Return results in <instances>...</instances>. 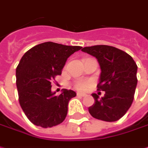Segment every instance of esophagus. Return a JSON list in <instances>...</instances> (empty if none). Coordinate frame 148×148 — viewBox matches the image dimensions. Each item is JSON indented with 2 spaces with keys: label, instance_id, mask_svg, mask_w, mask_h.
Masks as SVG:
<instances>
[{
  "label": "esophagus",
  "instance_id": "obj_1",
  "mask_svg": "<svg viewBox=\"0 0 148 148\" xmlns=\"http://www.w3.org/2000/svg\"><path fill=\"white\" fill-rule=\"evenodd\" d=\"M77 95L79 96V97H84L86 95H85V94H82V93H80V92H78V93H77Z\"/></svg>",
  "mask_w": 148,
  "mask_h": 148
}]
</instances>
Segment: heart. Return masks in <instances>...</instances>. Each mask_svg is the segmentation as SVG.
<instances>
[{
  "instance_id": "heart-1",
  "label": "heart",
  "mask_w": 148,
  "mask_h": 148,
  "mask_svg": "<svg viewBox=\"0 0 148 148\" xmlns=\"http://www.w3.org/2000/svg\"><path fill=\"white\" fill-rule=\"evenodd\" d=\"M90 85H91V82L88 80H78L74 82V87L78 91H86Z\"/></svg>"
}]
</instances>
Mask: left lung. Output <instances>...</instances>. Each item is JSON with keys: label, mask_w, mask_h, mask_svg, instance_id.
I'll list each match as a JSON object with an SVG mask.
<instances>
[{"label": "left lung", "mask_w": 148, "mask_h": 148, "mask_svg": "<svg viewBox=\"0 0 148 148\" xmlns=\"http://www.w3.org/2000/svg\"><path fill=\"white\" fill-rule=\"evenodd\" d=\"M82 52L95 57L101 73L98 91H105L103 97L92 94L95 103L88 108L91 116L104 121H116L131 106L137 86L138 66L128 53L108 45L85 47Z\"/></svg>", "instance_id": "8db88e82"}]
</instances>
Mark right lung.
I'll return each instance as SVG.
<instances>
[{
    "mask_svg": "<svg viewBox=\"0 0 148 148\" xmlns=\"http://www.w3.org/2000/svg\"><path fill=\"white\" fill-rule=\"evenodd\" d=\"M81 49L45 42L28 50L20 60L16 69L19 103L34 125L49 128L66 119L69 101L76 93L62 89L56 95L51 91V82L61 74L68 57Z\"/></svg>",
    "mask_w": 148,
    "mask_h": 148,
    "instance_id": "obj_1",
    "label": "right lung"
}]
</instances>
